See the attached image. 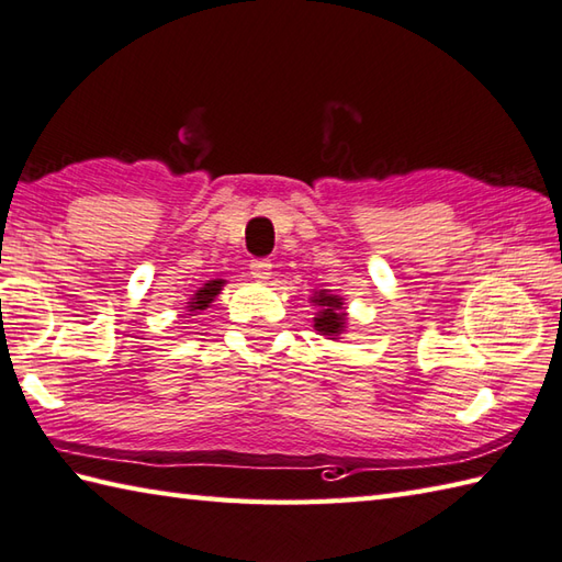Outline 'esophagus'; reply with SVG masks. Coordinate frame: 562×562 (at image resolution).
I'll return each instance as SVG.
<instances>
[{"label": "esophagus", "mask_w": 562, "mask_h": 562, "mask_svg": "<svg viewBox=\"0 0 562 562\" xmlns=\"http://www.w3.org/2000/svg\"><path fill=\"white\" fill-rule=\"evenodd\" d=\"M249 273L257 281H269L271 279V261L269 259H251L249 261Z\"/></svg>", "instance_id": "esophagus-1"}]
</instances>
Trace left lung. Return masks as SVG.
Segmentation results:
<instances>
[{"mask_svg":"<svg viewBox=\"0 0 562 562\" xmlns=\"http://www.w3.org/2000/svg\"><path fill=\"white\" fill-rule=\"evenodd\" d=\"M313 303L323 305V311L315 317V327L317 331H323V335H339V329L345 327V313H341V297L337 295H327L325 291L319 293Z\"/></svg>","mask_w":562,"mask_h":562,"instance_id":"left-lung-1","label":"left lung"}]
</instances>
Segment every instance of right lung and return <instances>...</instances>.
I'll use <instances>...</instances> for the list:
<instances>
[{
  "instance_id": "right-lung-1",
  "label": "right lung",
  "mask_w": 562,
  "mask_h": 562,
  "mask_svg": "<svg viewBox=\"0 0 562 562\" xmlns=\"http://www.w3.org/2000/svg\"><path fill=\"white\" fill-rule=\"evenodd\" d=\"M221 285H223V281L221 279H215V281H209L203 285L201 291H196V295L191 297V305H189V311H205V307H209V303L213 301V297L221 293Z\"/></svg>"
}]
</instances>
